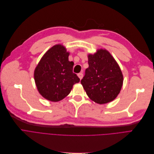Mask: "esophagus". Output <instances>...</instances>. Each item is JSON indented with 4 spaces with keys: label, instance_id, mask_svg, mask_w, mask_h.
<instances>
[{
    "label": "esophagus",
    "instance_id": "34e87169",
    "mask_svg": "<svg viewBox=\"0 0 154 154\" xmlns=\"http://www.w3.org/2000/svg\"><path fill=\"white\" fill-rule=\"evenodd\" d=\"M78 76L79 77V78L80 79H82V78H83V74L82 72H79V73H78Z\"/></svg>",
    "mask_w": 154,
    "mask_h": 154
}]
</instances>
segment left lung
Wrapping results in <instances>:
<instances>
[{
	"label": "left lung",
	"instance_id": "left-lung-1",
	"mask_svg": "<svg viewBox=\"0 0 154 154\" xmlns=\"http://www.w3.org/2000/svg\"><path fill=\"white\" fill-rule=\"evenodd\" d=\"M88 64L81 80L88 96L99 104L113 101L123 85V75L119 64L109 52L103 49L88 55Z\"/></svg>",
	"mask_w": 154,
	"mask_h": 154
}]
</instances>
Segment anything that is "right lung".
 I'll return each instance as SVG.
<instances>
[{
    "label": "right lung",
    "mask_w": 154,
    "mask_h": 154,
    "mask_svg": "<svg viewBox=\"0 0 154 154\" xmlns=\"http://www.w3.org/2000/svg\"><path fill=\"white\" fill-rule=\"evenodd\" d=\"M61 45L54 46L43 56L34 71V79L42 96L51 101L63 100L79 78L72 72V61Z\"/></svg>",
    "instance_id": "obj_1"
}]
</instances>
